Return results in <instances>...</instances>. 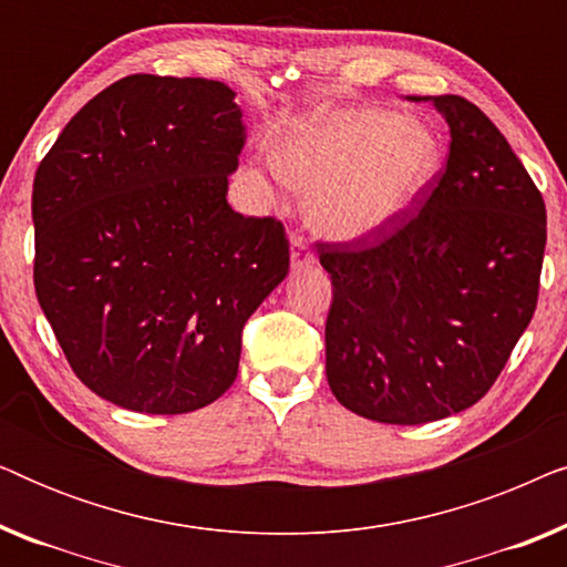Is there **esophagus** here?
Returning <instances> with one entry per match:
<instances>
[{"label":"esophagus","mask_w":567,"mask_h":567,"mask_svg":"<svg viewBox=\"0 0 567 567\" xmlns=\"http://www.w3.org/2000/svg\"><path fill=\"white\" fill-rule=\"evenodd\" d=\"M315 262V252L309 250L307 239L299 235V231H293L291 235V268L299 270V268H307Z\"/></svg>","instance_id":"1"}]
</instances>
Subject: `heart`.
Listing matches in <instances>:
<instances>
[{"label": "heart", "mask_w": 567, "mask_h": 567, "mask_svg": "<svg viewBox=\"0 0 567 567\" xmlns=\"http://www.w3.org/2000/svg\"><path fill=\"white\" fill-rule=\"evenodd\" d=\"M276 167L309 190L307 216L322 235L351 239L382 229L415 204L441 167L436 131L384 107L309 115L276 144Z\"/></svg>", "instance_id": "b5f03b06"}]
</instances>
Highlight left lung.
<instances>
[{"mask_svg": "<svg viewBox=\"0 0 567 567\" xmlns=\"http://www.w3.org/2000/svg\"><path fill=\"white\" fill-rule=\"evenodd\" d=\"M446 167L408 212L346 243H317L332 281L324 371L340 405L417 425L483 400L532 322L545 198L475 103L436 95Z\"/></svg>", "mask_w": 567, "mask_h": 567, "instance_id": "1", "label": "left lung"}]
</instances>
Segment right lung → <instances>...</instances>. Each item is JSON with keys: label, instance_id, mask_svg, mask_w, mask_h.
Segmentation results:
<instances>
[{"label": "right lung", "instance_id": "add662e5", "mask_svg": "<svg viewBox=\"0 0 567 567\" xmlns=\"http://www.w3.org/2000/svg\"><path fill=\"white\" fill-rule=\"evenodd\" d=\"M245 138L227 84L131 74L35 169L38 301L76 379L113 405H212L237 379L245 322L289 274L284 224L227 204Z\"/></svg>", "mask_w": 567, "mask_h": 567}]
</instances>
